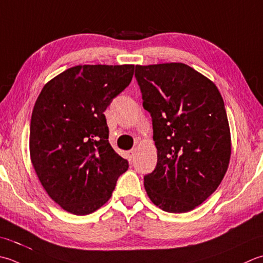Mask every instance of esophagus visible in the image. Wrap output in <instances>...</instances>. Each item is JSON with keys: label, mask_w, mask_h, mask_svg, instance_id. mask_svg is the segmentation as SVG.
<instances>
[{"label": "esophagus", "mask_w": 263, "mask_h": 263, "mask_svg": "<svg viewBox=\"0 0 263 263\" xmlns=\"http://www.w3.org/2000/svg\"><path fill=\"white\" fill-rule=\"evenodd\" d=\"M135 154H136L135 149H131V151H128V152H127V158L131 161V159H132L133 157H135Z\"/></svg>", "instance_id": "1"}]
</instances>
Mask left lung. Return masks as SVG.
I'll use <instances>...</instances> for the list:
<instances>
[{
	"instance_id": "obj_1",
	"label": "left lung",
	"mask_w": 263,
	"mask_h": 263,
	"mask_svg": "<svg viewBox=\"0 0 263 263\" xmlns=\"http://www.w3.org/2000/svg\"><path fill=\"white\" fill-rule=\"evenodd\" d=\"M142 106L152 116L157 164L143 177L152 202L184 213L211 196L230 159V131L218 87L181 63L136 66Z\"/></svg>"
}]
</instances>
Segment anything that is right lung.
<instances>
[{
    "label": "right lung",
    "mask_w": 263,
    "mask_h": 263,
    "mask_svg": "<svg viewBox=\"0 0 263 263\" xmlns=\"http://www.w3.org/2000/svg\"><path fill=\"white\" fill-rule=\"evenodd\" d=\"M133 65L75 66L46 83L30 120L29 149L43 188L67 212L101 208L128 163L111 148L104 111L133 77Z\"/></svg>",
    "instance_id": "add662e5"
}]
</instances>
